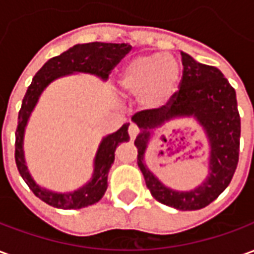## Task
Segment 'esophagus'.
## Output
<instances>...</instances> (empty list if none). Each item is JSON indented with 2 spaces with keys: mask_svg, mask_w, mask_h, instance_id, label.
<instances>
[{
  "mask_svg": "<svg viewBox=\"0 0 254 254\" xmlns=\"http://www.w3.org/2000/svg\"><path fill=\"white\" fill-rule=\"evenodd\" d=\"M127 132H129V136H130V138H132V140H134V138H136V136L138 134V132H140V129H138V127L136 125V124H130V125H129V130H127Z\"/></svg>",
  "mask_w": 254,
  "mask_h": 254,
  "instance_id": "esophagus-1",
  "label": "esophagus"
}]
</instances>
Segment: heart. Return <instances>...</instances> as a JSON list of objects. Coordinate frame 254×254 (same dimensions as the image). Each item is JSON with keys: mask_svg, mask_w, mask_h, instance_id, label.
<instances>
[{"mask_svg": "<svg viewBox=\"0 0 254 254\" xmlns=\"http://www.w3.org/2000/svg\"><path fill=\"white\" fill-rule=\"evenodd\" d=\"M180 65L174 58L162 54L140 56L127 64L121 74L122 88L151 107L166 105L180 81Z\"/></svg>", "mask_w": 254, "mask_h": 254, "instance_id": "heart-1", "label": "heart"}]
</instances>
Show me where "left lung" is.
I'll return each instance as SVG.
<instances>
[{"mask_svg": "<svg viewBox=\"0 0 254 254\" xmlns=\"http://www.w3.org/2000/svg\"><path fill=\"white\" fill-rule=\"evenodd\" d=\"M182 78L180 89L159 109L140 111L132 121L140 127L134 140L137 165L151 194L162 204L180 211H194L207 207L229 187L240 158L241 118L235 89L218 67L197 63L181 52ZM193 116L207 134L210 143V170L201 186L188 192L165 187L143 162L150 130L166 122Z\"/></svg>", "mask_w": 254, "mask_h": 254, "instance_id": "obj_1", "label": "left lung"}]
</instances>
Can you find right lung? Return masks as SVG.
<instances>
[{
	"label": "right lung",
	"instance_id": "obj_1",
	"mask_svg": "<svg viewBox=\"0 0 254 254\" xmlns=\"http://www.w3.org/2000/svg\"><path fill=\"white\" fill-rule=\"evenodd\" d=\"M130 49L132 46L127 43L92 42L84 45H74L63 54L50 58L32 78V83L25 92L21 109L19 111L14 143V159L20 176L23 177L32 193L49 205L61 209H80L99 201L107 189V176L116 159V148L121 143L129 141V124H124L117 132L102 138L98 152L95 155L94 173L91 180L84 187L69 193L47 190L45 188L39 187L31 177L28 167L25 165L23 148L25 127L30 120L31 113L39 100V96L43 89L54 80L72 73H89L106 81L114 66H117V64L130 52Z\"/></svg>",
	"mask_w": 254,
	"mask_h": 254
}]
</instances>
